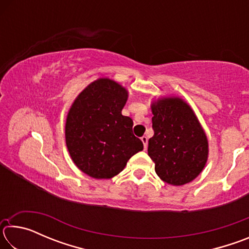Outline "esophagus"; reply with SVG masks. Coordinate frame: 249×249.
Listing matches in <instances>:
<instances>
[{
	"label": "esophagus",
	"instance_id": "34e87169",
	"mask_svg": "<svg viewBox=\"0 0 249 249\" xmlns=\"http://www.w3.org/2000/svg\"><path fill=\"white\" fill-rule=\"evenodd\" d=\"M141 140L142 142V144H144V148L147 149V144H148V138H147V136H142Z\"/></svg>",
	"mask_w": 249,
	"mask_h": 249
}]
</instances>
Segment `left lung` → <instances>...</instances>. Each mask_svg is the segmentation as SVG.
I'll return each mask as SVG.
<instances>
[{
    "mask_svg": "<svg viewBox=\"0 0 249 249\" xmlns=\"http://www.w3.org/2000/svg\"><path fill=\"white\" fill-rule=\"evenodd\" d=\"M154 136L148 141V156L155 171L165 182L183 185L195 180L208 160L209 144L190 105L178 96L151 103Z\"/></svg>",
    "mask_w": 249,
    "mask_h": 249,
    "instance_id": "obj_1",
    "label": "left lung"
}]
</instances>
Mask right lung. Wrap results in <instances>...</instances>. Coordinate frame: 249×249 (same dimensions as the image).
Masks as SVG:
<instances>
[{
	"mask_svg": "<svg viewBox=\"0 0 249 249\" xmlns=\"http://www.w3.org/2000/svg\"><path fill=\"white\" fill-rule=\"evenodd\" d=\"M127 98L124 87L100 78L77 96L69 109L67 148L74 165L92 178H113L144 148L133 134V120L122 115Z\"/></svg>",
	"mask_w": 249,
	"mask_h": 249,
	"instance_id": "right-lung-1",
	"label": "right lung"
}]
</instances>
